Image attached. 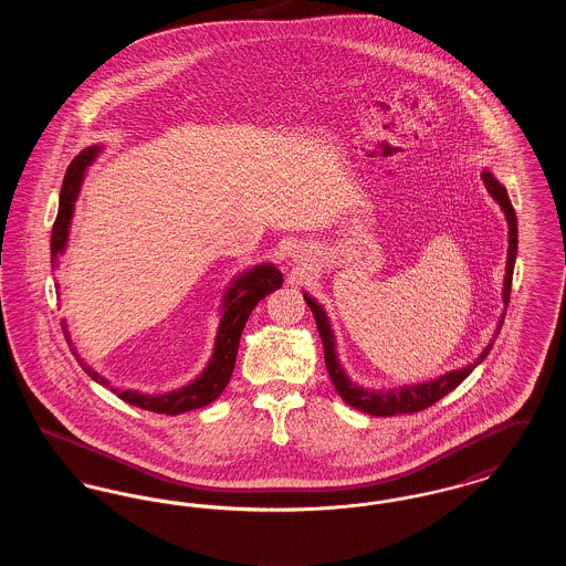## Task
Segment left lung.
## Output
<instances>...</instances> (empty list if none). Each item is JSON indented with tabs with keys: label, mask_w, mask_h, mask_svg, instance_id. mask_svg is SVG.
Here are the masks:
<instances>
[{
	"label": "left lung",
	"mask_w": 566,
	"mask_h": 566,
	"mask_svg": "<svg viewBox=\"0 0 566 566\" xmlns=\"http://www.w3.org/2000/svg\"><path fill=\"white\" fill-rule=\"evenodd\" d=\"M485 189L490 190V195L501 203L503 212L507 216V222H510V259H507V275H505V291H503V301L510 303V293H512V277H513V265H515V254H517V218L513 212L512 201H510V195L503 185H499L490 174H484ZM305 301L316 318V326H318V333H321V339H323L324 346V363H326V371L331 376V381L335 386V390L339 392V397L352 405L354 409L358 411H365V413H371V416H401V413H416V411H422L427 407L437 403L439 399H443L448 392H452L457 388L458 384L469 376L492 348V344L485 346V350L482 352V356L464 367V369H458L452 374H446V376L437 377L432 381H424V384H418V386H405L401 390H395V392H371V390H363L358 388L356 384H352L348 376L344 374L339 360H337V354H335V342H333V331L328 326V321L324 316L323 307L305 295ZM505 316L501 318L499 323V331L503 326Z\"/></svg>",
	"instance_id": "obj_1"
}]
</instances>
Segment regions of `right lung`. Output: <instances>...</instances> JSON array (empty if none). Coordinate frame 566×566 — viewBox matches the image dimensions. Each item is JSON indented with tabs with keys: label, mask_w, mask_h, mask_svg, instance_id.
Listing matches in <instances>:
<instances>
[{
	"label": "right lung",
	"mask_w": 566,
	"mask_h": 566,
	"mask_svg": "<svg viewBox=\"0 0 566 566\" xmlns=\"http://www.w3.org/2000/svg\"><path fill=\"white\" fill-rule=\"evenodd\" d=\"M99 148H86L81 155L72 161L65 171L63 178V187L59 195V212L54 218L53 235H51V261H56V256L63 252L65 242H67V229H70V220L74 212V201L78 197L81 190L82 176L86 165L95 159ZM282 286V273L275 270L273 265H261L256 270H250L243 273L242 277L233 284V289L227 295V312L222 316V323L218 328V337H216L214 356L208 365V369L197 377L190 386L163 395V397H148V395H139L134 390H112L116 392L118 399H123L125 403L135 405L139 409L146 411H155V413H167V416H178L182 411L190 409H199L206 405L212 403L214 399L220 397V392L227 388L233 367H235V358H238V346H240V337H242L243 326L248 316L252 314V310L256 307V303L261 298L277 291ZM76 360L81 363L82 369L93 377L95 381L109 386L108 379L95 374L81 356L74 352Z\"/></svg>",
	"instance_id": "right-lung-1"
}]
</instances>
